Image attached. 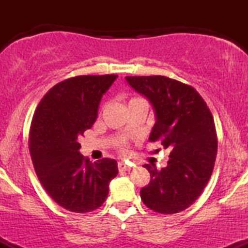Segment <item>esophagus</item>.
<instances>
[{
	"label": "esophagus",
	"mask_w": 248,
	"mask_h": 248,
	"mask_svg": "<svg viewBox=\"0 0 248 248\" xmlns=\"http://www.w3.org/2000/svg\"><path fill=\"white\" fill-rule=\"evenodd\" d=\"M118 168L120 171H126V170H129L130 168H132V166H129L128 163H124V162H119Z\"/></svg>",
	"instance_id": "1"
}]
</instances>
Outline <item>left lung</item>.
I'll list each match as a JSON object with an SVG mask.
<instances>
[{"label":"left lung","instance_id":"left-lung-1","mask_svg":"<svg viewBox=\"0 0 248 248\" xmlns=\"http://www.w3.org/2000/svg\"><path fill=\"white\" fill-rule=\"evenodd\" d=\"M155 113L150 141L171 149L166 168L144 164L150 182L140 195L146 206L162 215L186 210L206 186L217 155L215 121L195 88L163 76L126 77Z\"/></svg>","mask_w":248,"mask_h":248}]
</instances>
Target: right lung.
I'll use <instances>...</instances> for the list:
<instances>
[{
  "label": "right lung",
  "mask_w": 248,
  "mask_h": 248,
  "mask_svg": "<svg viewBox=\"0 0 248 248\" xmlns=\"http://www.w3.org/2000/svg\"><path fill=\"white\" fill-rule=\"evenodd\" d=\"M116 75L78 76L53 86L39 102L30 128L35 171L50 197L64 209L84 213L106 201L118 175L112 158L92 163L79 153L78 139L98 118L101 98Z\"/></svg>",
  "instance_id": "obj_1"
}]
</instances>
